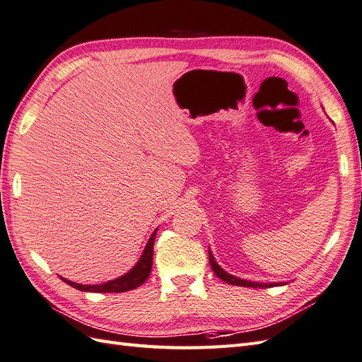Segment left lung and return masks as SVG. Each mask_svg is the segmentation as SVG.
Segmentation results:
<instances>
[{
	"label": "left lung",
	"mask_w": 362,
	"mask_h": 362,
	"mask_svg": "<svg viewBox=\"0 0 362 362\" xmlns=\"http://www.w3.org/2000/svg\"><path fill=\"white\" fill-rule=\"evenodd\" d=\"M209 261H210V266L214 269V272L216 273V276L219 279H223L224 283L230 284V286H241V287H253V288H264V287H273V286H284L287 283H255V281H249V279H243V278H238L235 275H230V273H227L219 264L215 261L214 253L209 249Z\"/></svg>",
	"instance_id": "1"
}]
</instances>
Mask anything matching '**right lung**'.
<instances>
[{
    "mask_svg": "<svg viewBox=\"0 0 362 362\" xmlns=\"http://www.w3.org/2000/svg\"><path fill=\"white\" fill-rule=\"evenodd\" d=\"M156 230L152 233V236L148 238V241L144 247L143 255L138 259V262L135 264L124 275L107 281V283L103 284H92V286H86V284H78L74 283V281H69L66 278L61 276V279L64 281L66 284L72 286L81 292H96V293H121V292H127V290H134L136 287H139L141 284H144V281L148 278L152 272V259H153V243H155V236H156Z\"/></svg>",
    "mask_w": 362,
    "mask_h": 362,
    "instance_id": "obj_1",
    "label": "right lung"
}]
</instances>
